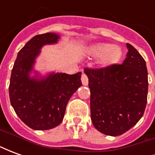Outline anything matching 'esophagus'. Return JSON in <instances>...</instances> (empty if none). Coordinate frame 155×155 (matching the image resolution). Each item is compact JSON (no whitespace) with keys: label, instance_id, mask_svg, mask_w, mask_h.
I'll return each instance as SVG.
<instances>
[{"label":"esophagus","instance_id":"1","mask_svg":"<svg viewBox=\"0 0 155 155\" xmlns=\"http://www.w3.org/2000/svg\"><path fill=\"white\" fill-rule=\"evenodd\" d=\"M81 82H82L83 85H88L89 84V80H88L87 75L85 74H82L81 75Z\"/></svg>","mask_w":155,"mask_h":155}]
</instances>
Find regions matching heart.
<instances>
[{
	"instance_id": "1",
	"label": "heart",
	"mask_w": 155,
	"mask_h": 155,
	"mask_svg": "<svg viewBox=\"0 0 155 155\" xmlns=\"http://www.w3.org/2000/svg\"><path fill=\"white\" fill-rule=\"evenodd\" d=\"M88 54L92 57L100 58V64L102 67H110L121 60L123 51L118 45L99 42L89 47Z\"/></svg>"
}]
</instances>
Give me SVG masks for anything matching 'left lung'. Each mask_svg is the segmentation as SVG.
Wrapping results in <instances>:
<instances>
[{"label":"left lung","mask_w":155,"mask_h":155,"mask_svg":"<svg viewBox=\"0 0 155 155\" xmlns=\"http://www.w3.org/2000/svg\"><path fill=\"white\" fill-rule=\"evenodd\" d=\"M122 64L84 69L91 91V113L95 129L121 135L142 118L148 95V71L141 54L130 44Z\"/></svg>","instance_id":"1"}]
</instances>
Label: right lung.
<instances>
[{
  "mask_svg": "<svg viewBox=\"0 0 155 155\" xmlns=\"http://www.w3.org/2000/svg\"><path fill=\"white\" fill-rule=\"evenodd\" d=\"M60 38L53 32L34 36L19 51L12 69L9 86L11 104L19 118L33 130L58 126L63 120L68 101L82 84L81 72H51L41 76L34 69L41 48L56 44Z\"/></svg>",
  "mask_w": 155,
  "mask_h": 155,
  "instance_id": "right-lung-1",
  "label": "right lung"
}]
</instances>
